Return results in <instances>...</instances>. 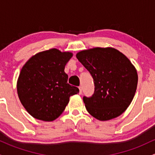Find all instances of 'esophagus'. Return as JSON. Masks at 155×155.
I'll list each match as a JSON object with an SVG mask.
<instances>
[{
    "mask_svg": "<svg viewBox=\"0 0 155 155\" xmlns=\"http://www.w3.org/2000/svg\"><path fill=\"white\" fill-rule=\"evenodd\" d=\"M79 94L80 95H81V93H82V87H79Z\"/></svg>",
    "mask_w": 155,
    "mask_h": 155,
    "instance_id": "1",
    "label": "esophagus"
}]
</instances>
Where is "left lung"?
Masks as SVG:
<instances>
[{
  "label": "left lung",
  "mask_w": 155,
  "mask_h": 155,
  "mask_svg": "<svg viewBox=\"0 0 155 155\" xmlns=\"http://www.w3.org/2000/svg\"><path fill=\"white\" fill-rule=\"evenodd\" d=\"M76 58L93 78L95 91L84 96L87 110L97 120L119 117L132 102L138 75L128 58L114 48H94L77 53Z\"/></svg>",
  "instance_id": "left-lung-1"
}]
</instances>
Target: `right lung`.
<instances>
[{
	"label": "right lung",
	"instance_id": "1",
	"mask_svg": "<svg viewBox=\"0 0 155 155\" xmlns=\"http://www.w3.org/2000/svg\"><path fill=\"white\" fill-rule=\"evenodd\" d=\"M72 53L57 49L39 52L23 66L17 81L19 98L37 120L53 121L63 113L79 88L68 83L65 66Z\"/></svg>",
	"mask_w": 155,
	"mask_h": 155
}]
</instances>
